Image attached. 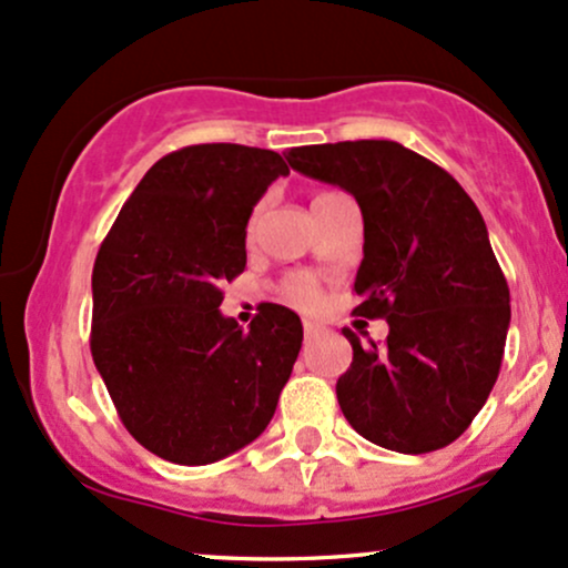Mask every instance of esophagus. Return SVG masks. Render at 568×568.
I'll list each match as a JSON object with an SVG mask.
<instances>
[{
  "label": "esophagus",
  "instance_id": "esophagus-1",
  "mask_svg": "<svg viewBox=\"0 0 568 568\" xmlns=\"http://www.w3.org/2000/svg\"><path fill=\"white\" fill-rule=\"evenodd\" d=\"M321 332H323L321 323H315V321H304V336H307V339H313V336H317Z\"/></svg>",
  "mask_w": 568,
  "mask_h": 568
}]
</instances>
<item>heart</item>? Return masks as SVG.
Masks as SVG:
<instances>
[{
    "mask_svg": "<svg viewBox=\"0 0 568 568\" xmlns=\"http://www.w3.org/2000/svg\"><path fill=\"white\" fill-rule=\"evenodd\" d=\"M321 196L323 193H317L315 199H321ZM258 215H261V207H255L251 215V223H247V232H253L255 223H258ZM283 294L291 304H296V307H302V310H315L317 304H321V285H317L315 277H310V274H294V277L285 280Z\"/></svg>",
    "mask_w": 568,
    "mask_h": 568,
    "instance_id": "1",
    "label": "heart"
}]
</instances>
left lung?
<instances>
[{
	"instance_id": "obj_1",
	"label": "left lung",
	"mask_w": 568,
	"mask_h": 568,
	"mask_svg": "<svg viewBox=\"0 0 568 568\" xmlns=\"http://www.w3.org/2000/svg\"><path fill=\"white\" fill-rule=\"evenodd\" d=\"M288 164L353 193L364 261L353 313L385 317V342L347 328L336 379L347 423L385 450L420 456L456 442L488 402L509 328V285L477 204L458 180L390 140L291 148Z\"/></svg>"
}]
</instances>
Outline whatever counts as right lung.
<instances>
[{
	"instance_id": "add662e5",
	"label": "right lung",
	"mask_w": 568,
	"mask_h": 568,
	"mask_svg": "<svg viewBox=\"0 0 568 568\" xmlns=\"http://www.w3.org/2000/svg\"><path fill=\"white\" fill-rule=\"evenodd\" d=\"M283 155L210 142L159 159L93 261L91 355L126 432L183 466L221 460L270 426L302 321L266 304L242 332L221 315L245 270V226Z\"/></svg>"
}]
</instances>
